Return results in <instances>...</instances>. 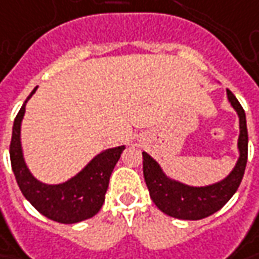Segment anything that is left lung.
I'll use <instances>...</instances> for the list:
<instances>
[{"label":"left lung","instance_id":"1","mask_svg":"<svg viewBox=\"0 0 259 259\" xmlns=\"http://www.w3.org/2000/svg\"><path fill=\"white\" fill-rule=\"evenodd\" d=\"M228 100L239 117L238 162L225 179L208 186H189L170 179L160 165L143 152V176L153 203L163 213L178 219L198 221L209 217L227 203L239 188L248 159V130L242 106L231 90H227Z\"/></svg>","mask_w":259,"mask_h":259}]
</instances>
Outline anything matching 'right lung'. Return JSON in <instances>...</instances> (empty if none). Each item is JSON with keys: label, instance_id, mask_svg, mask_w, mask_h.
I'll return each mask as SVG.
<instances>
[{"label": "right lung", "instance_id": "right-lung-1", "mask_svg": "<svg viewBox=\"0 0 259 259\" xmlns=\"http://www.w3.org/2000/svg\"><path fill=\"white\" fill-rule=\"evenodd\" d=\"M35 90L37 87L27 97L14 120L10 145L11 167L25 199L40 213L60 224H77L94 217L103 206L110 175L119 162L124 146L100 152L67 182L58 185L40 182L25 165L21 146V121L25 113V104Z\"/></svg>", "mask_w": 259, "mask_h": 259}]
</instances>
